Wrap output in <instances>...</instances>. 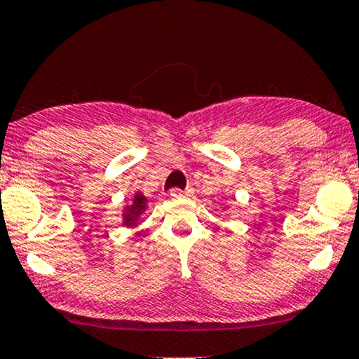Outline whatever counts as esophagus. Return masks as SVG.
I'll use <instances>...</instances> for the list:
<instances>
[{"label": "esophagus", "instance_id": "obj_1", "mask_svg": "<svg viewBox=\"0 0 359 359\" xmlns=\"http://www.w3.org/2000/svg\"><path fill=\"white\" fill-rule=\"evenodd\" d=\"M171 196L173 198H183V196H191V189H186V191H181L178 188H173L171 189Z\"/></svg>", "mask_w": 359, "mask_h": 359}]
</instances>
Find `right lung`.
Masks as SVG:
<instances>
[{
    "instance_id": "1",
    "label": "right lung",
    "mask_w": 359,
    "mask_h": 359,
    "mask_svg": "<svg viewBox=\"0 0 359 359\" xmlns=\"http://www.w3.org/2000/svg\"><path fill=\"white\" fill-rule=\"evenodd\" d=\"M148 209V199L143 196L142 193H135V196L132 199V203L127 204L123 208V226L127 227H135L142 219L143 214L147 212Z\"/></svg>"
}]
</instances>
